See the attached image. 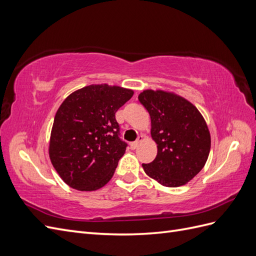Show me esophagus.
I'll return each instance as SVG.
<instances>
[{"label": "esophagus", "mask_w": 256, "mask_h": 256, "mask_svg": "<svg viewBox=\"0 0 256 256\" xmlns=\"http://www.w3.org/2000/svg\"><path fill=\"white\" fill-rule=\"evenodd\" d=\"M142 141H143V136H138L136 140L130 144V147H131V148H132V150H136V147L138 146V144H140Z\"/></svg>", "instance_id": "obj_1"}]
</instances>
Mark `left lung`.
<instances>
[{
  "mask_svg": "<svg viewBox=\"0 0 256 256\" xmlns=\"http://www.w3.org/2000/svg\"><path fill=\"white\" fill-rule=\"evenodd\" d=\"M138 102L150 113L157 156L145 173L166 187H180L200 173L210 152V134L188 100L164 90H144Z\"/></svg>",
  "mask_w": 256,
  "mask_h": 256,
  "instance_id": "left-lung-1",
  "label": "left lung"
}]
</instances>
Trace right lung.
<instances>
[{"label": "right lung", "instance_id": "right-lung-1", "mask_svg": "<svg viewBox=\"0 0 256 256\" xmlns=\"http://www.w3.org/2000/svg\"><path fill=\"white\" fill-rule=\"evenodd\" d=\"M134 92L108 84L90 85L69 95L54 118L49 154L68 186L97 190L109 182L128 144L120 138L115 113Z\"/></svg>", "mask_w": 256, "mask_h": 256}]
</instances>
